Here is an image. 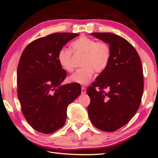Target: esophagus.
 <instances>
[{
	"instance_id": "obj_1",
	"label": "esophagus",
	"mask_w": 158,
	"mask_h": 158,
	"mask_svg": "<svg viewBox=\"0 0 158 158\" xmlns=\"http://www.w3.org/2000/svg\"><path fill=\"white\" fill-rule=\"evenodd\" d=\"M81 93L82 94H85L86 93V88L85 87H81Z\"/></svg>"
}]
</instances>
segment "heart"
Masks as SVG:
<instances>
[{"mask_svg": "<svg viewBox=\"0 0 158 158\" xmlns=\"http://www.w3.org/2000/svg\"><path fill=\"white\" fill-rule=\"evenodd\" d=\"M71 47L74 52L82 53L85 55L81 63L83 67L77 69L70 76L71 82L85 85L91 80L94 71L100 73L107 68L110 59V50L106 43H98L94 39L83 36L73 41ZM57 60L66 71H73L72 51L70 49L61 48L58 52Z\"/></svg>", "mask_w": 158, "mask_h": 158, "instance_id": "b5f03b06", "label": "heart"}]
</instances>
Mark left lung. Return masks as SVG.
<instances>
[{
    "label": "left lung",
    "instance_id": "8db88e82",
    "mask_svg": "<svg viewBox=\"0 0 158 158\" xmlns=\"http://www.w3.org/2000/svg\"><path fill=\"white\" fill-rule=\"evenodd\" d=\"M91 35L109 45L110 59L107 68L87 89L90 98L87 111L97 129L114 131L125 125L140 106L143 91L141 61L135 48L121 36L112 33Z\"/></svg>",
    "mask_w": 158,
    "mask_h": 158
}]
</instances>
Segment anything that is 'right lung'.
<instances>
[{"instance_id":"right-lung-1","label":"right lung","mask_w":158,"mask_h":158,"mask_svg":"<svg viewBox=\"0 0 158 158\" xmlns=\"http://www.w3.org/2000/svg\"><path fill=\"white\" fill-rule=\"evenodd\" d=\"M78 33H55L33 41L23 51L17 72V95L26 120L43 134L64 125L68 106L81 94L77 83L61 85L66 77L59 50Z\"/></svg>"}]
</instances>
